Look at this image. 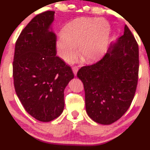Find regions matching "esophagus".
Wrapping results in <instances>:
<instances>
[{
	"label": "esophagus",
	"instance_id": "34e87169",
	"mask_svg": "<svg viewBox=\"0 0 150 150\" xmlns=\"http://www.w3.org/2000/svg\"><path fill=\"white\" fill-rule=\"evenodd\" d=\"M72 70L74 74V75L76 76L78 72V70H79V67H78V66H74L72 67Z\"/></svg>",
	"mask_w": 150,
	"mask_h": 150
}]
</instances>
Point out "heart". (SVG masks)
<instances>
[{
    "instance_id": "heart-1",
    "label": "heart",
    "mask_w": 150,
    "mask_h": 150,
    "mask_svg": "<svg viewBox=\"0 0 150 150\" xmlns=\"http://www.w3.org/2000/svg\"><path fill=\"white\" fill-rule=\"evenodd\" d=\"M110 26L101 18H80L67 24L57 42L59 56L69 61L77 54L88 62H93L104 54Z\"/></svg>"
}]
</instances>
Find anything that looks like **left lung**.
<instances>
[{
	"label": "left lung",
	"instance_id": "obj_1",
	"mask_svg": "<svg viewBox=\"0 0 150 150\" xmlns=\"http://www.w3.org/2000/svg\"><path fill=\"white\" fill-rule=\"evenodd\" d=\"M139 46L125 25L124 33L97 63L82 67L86 111L94 122L111 124L124 115L136 92L139 77Z\"/></svg>",
	"mask_w": 150,
	"mask_h": 150
}]
</instances>
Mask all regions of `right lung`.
Segmentation results:
<instances>
[{"mask_svg":"<svg viewBox=\"0 0 150 150\" xmlns=\"http://www.w3.org/2000/svg\"><path fill=\"white\" fill-rule=\"evenodd\" d=\"M54 11L38 14L22 30L13 61L14 87L24 109L35 119L50 122L64 108V89L74 76L57 56V37L50 30Z\"/></svg>","mask_w":150,"mask_h":150,"instance_id":"right-lung-1","label":"right lung"}]
</instances>
